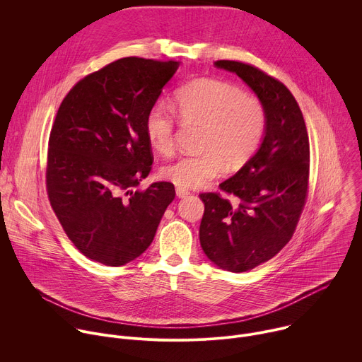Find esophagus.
I'll return each mask as SVG.
<instances>
[{
    "mask_svg": "<svg viewBox=\"0 0 362 362\" xmlns=\"http://www.w3.org/2000/svg\"><path fill=\"white\" fill-rule=\"evenodd\" d=\"M176 194H177V197L183 199V197H186L189 194V190H186L183 187H176Z\"/></svg>",
    "mask_w": 362,
    "mask_h": 362,
    "instance_id": "1",
    "label": "esophagus"
}]
</instances>
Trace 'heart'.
<instances>
[{"mask_svg":"<svg viewBox=\"0 0 362 362\" xmlns=\"http://www.w3.org/2000/svg\"><path fill=\"white\" fill-rule=\"evenodd\" d=\"M182 122L203 127L200 150L166 165L162 176L179 187H199L228 169L243 166L259 147L265 132V109L256 97L233 84L199 78L182 87L175 97ZM146 136L160 154L175 147L173 109L158 101L146 116Z\"/></svg>","mask_w":362,"mask_h":362,"instance_id":"heart-1","label":"heart"}]
</instances>
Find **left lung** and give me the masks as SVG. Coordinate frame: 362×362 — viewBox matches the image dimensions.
Returning <instances> with one entry per match:
<instances>
[{
	"label": "left lung",
	"instance_id": "obj_1",
	"mask_svg": "<svg viewBox=\"0 0 362 362\" xmlns=\"http://www.w3.org/2000/svg\"><path fill=\"white\" fill-rule=\"evenodd\" d=\"M262 103L267 123L253 156L218 193H202L204 214L199 238L204 255L229 272H246L274 257L292 238L302 214L309 177V140L291 91L253 66L219 60Z\"/></svg>",
	"mask_w": 362,
	"mask_h": 362
}]
</instances>
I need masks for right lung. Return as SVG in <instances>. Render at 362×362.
I'll list each match as a JSON object with an SVG mask.
<instances>
[{
  "instance_id": "add662e5",
  "label": "right lung",
  "mask_w": 362,
  "mask_h": 362,
  "mask_svg": "<svg viewBox=\"0 0 362 362\" xmlns=\"http://www.w3.org/2000/svg\"><path fill=\"white\" fill-rule=\"evenodd\" d=\"M179 67L120 59L80 80L57 112L48 140V197L70 240L91 261H134L175 199L169 182L133 187L153 163L146 116Z\"/></svg>"
}]
</instances>
